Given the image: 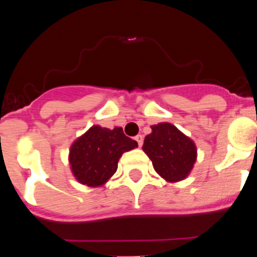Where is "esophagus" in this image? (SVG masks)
Wrapping results in <instances>:
<instances>
[{
  "label": "esophagus",
  "instance_id": "obj_1",
  "mask_svg": "<svg viewBox=\"0 0 257 257\" xmlns=\"http://www.w3.org/2000/svg\"><path fill=\"white\" fill-rule=\"evenodd\" d=\"M136 141H137V143H138V145L139 147H142V145H143V136H142V134H138V136L136 137Z\"/></svg>",
  "mask_w": 257,
  "mask_h": 257
}]
</instances>
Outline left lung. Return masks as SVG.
<instances>
[{
	"label": "left lung",
	"instance_id": "obj_1",
	"mask_svg": "<svg viewBox=\"0 0 257 257\" xmlns=\"http://www.w3.org/2000/svg\"><path fill=\"white\" fill-rule=\"evenodd\" d=\"M144 139L143 150L152 160L155 172L168 183H178L189 177L198 158L193 139L172 123L154 124Z\"/></svg>",
	"mask_w": 257,
	"mask_h": 257
}]
</instances>
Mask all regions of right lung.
<instances>
[{
    "label": "right lung",
    "mask_w": 257,
    "mask_h": 257,
    "mask_svg": "<svg viewBox=\"0 0 257 257\" xmlns=\"http://www.w3.org/2000/svg\"><path fill=\"white\" fill-rule=\"evenodd\" d=\"M137 147L138 143L128 138L120 126H90L71 145L68 162L72 174L83 185L103 186L118 169L123 153Z\"/></svg>",
    "instance_id": "1"
}]
</instances>
